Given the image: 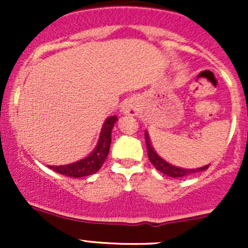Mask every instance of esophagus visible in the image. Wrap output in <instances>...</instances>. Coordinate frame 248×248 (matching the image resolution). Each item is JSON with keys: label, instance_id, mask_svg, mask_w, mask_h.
Wrapping results in <instances>:
<instances>
[{"label": "esophagus", "instance_id": "esophagus-1", "mask_svg": "<svg viewBox=\"0 0 248 248\" xmlns=\"http://www.w3.org/2000/svg\"><path fill=\"white\" fill-rule=\"evenodd\" d=\"M121 111L124 112V115H131V116H134V115L138 114L139 111V104L137 102V99L129 98L124 102V104L122 106Z\"/></svg>", "mask_w": 248, "mask_h": 248}]
</instances>
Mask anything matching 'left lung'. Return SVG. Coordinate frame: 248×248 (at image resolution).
Wrapping results in <instances>:
<instances>
[{
  "label": "left lung",
  "mask_w": 248,
  "mask_h": 248,
  "mask_svg": "<svg viewBox=\"0 0 248 248\" xmlns=\"http://www.w3.org/2000/svg\"><path fill=\"white\" fill-rule=\"evenodd\" d=\"M145 140H146L147 156H149L150 162L154 164V167L157 169V170L168 175V176L170 177L188 176V175L194 174V172L202 171L205 170V169L209 168V166H205V167H202V168H197V169H184V168H179V167L171 166V164H169L168 162H166L162 157H159L158 155H157V152L155 151V149L152 147L151 141H150L149 133H147V132H145Z\"/></svg>",
  "instance_id": "8db88e82"
}]
</instances>
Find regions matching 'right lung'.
I'll return each mask as SVG.
<instances>
[{
  "instance_id": "add662e5",
  "label": "right lung",
  "mask_w": 248,
  "mask_h": 248,
  "mask_svg": "<svg viewBox=\"0 0 248 248\" xmlns=\"http://www.w3.org/2000/svg\"><path fill=\"white\" fill-rule=\"evenodd\" d=\"M116 121L117 116H109L106 120L103 127H102L98 144L94 147L92 154L87 156L86 158L80 159V161L74 162V163L66 164V166H49V168H51L52 170L59 172V174L71 177L89 176V175L98 171L109 155L110 142H111V131Z\"/></svg>"
}]
</instances>
